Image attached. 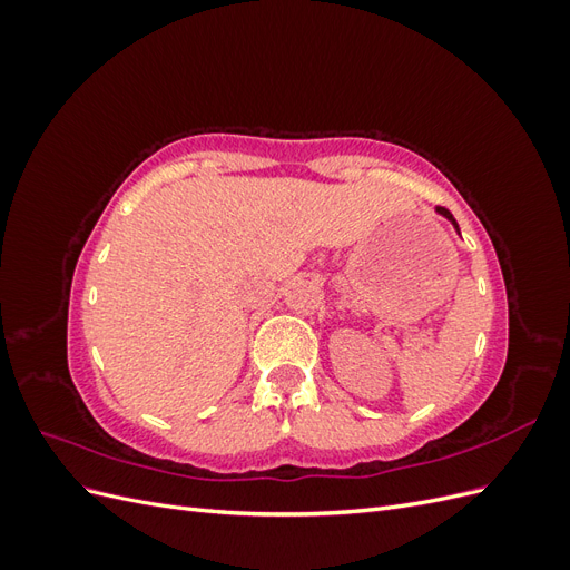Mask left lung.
Listing matches in <instances>:
<instances>
[{
    "label": "left lung",
    "mask_w": 570,
    "mask_h": 570,
    "mask_svg": "<svg viewBox=\"0 0 570 570\" xmlns=\"http://www.w3.org/2000/svg\"><path fill=\"white\" fill-rule=\"evenodd\" d=\"M438 214H442V216H444V218H450V220H452V223H454V228H456V230H459V226H456V220H454V216H452V214H450V212H446V209H444V206H438Z\"/></svg>",
    "instance_id": "1"
}]
</instances>
